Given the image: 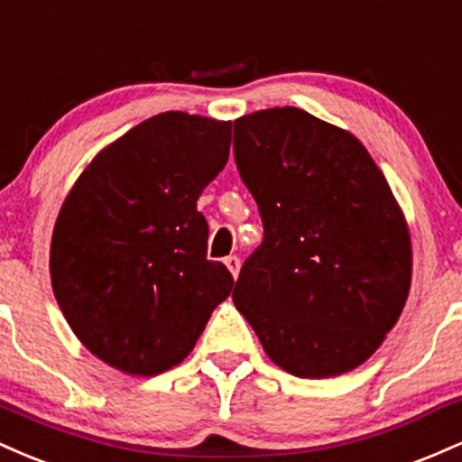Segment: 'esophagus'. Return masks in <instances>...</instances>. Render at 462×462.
<instances>
[{"mask_svg": "<svg viewBox=\"0 0 462 462\" xmlns=\"http://www.w3.org/2000/svg\"><path fill=\"white\" fill-rule=\"evenodd\" d=\"M225 263H226V268H229V271H231L233 277H237V273H240V257L229 255V257L225 259Z\"/></svg>", "mask_w": 462, "mask_h": 462, "instance_id": "1", "label": "esophagus"}]
</instances>
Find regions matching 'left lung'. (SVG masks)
<instances>
[{
  "label": "left lung",
  "instance_id": "left-lung-1",
  "mask_svg": "<svg viewBox=\"0 0 462 462\" xmlns=\"http://www.w3.org/2000/svg\"><path fill=\"white\" fill-rule=\"evenodd\" d=\"M233 152L263 225L233 303L283 371L356 369L411 290V233L384 174L354 134L294 106L236 119Z\"/></svg>",
  "mask_w": 462,
  "mask_h": 462
}]
</instances>
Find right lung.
Here are the masks:
<instances>
[{"label":"right lung","mask_w":462,"mask_h":462,"mask_svg":"<svg viewBox=\"0 0 462 462\" xmlns=\"http://www.w3.org/2000/svg\"><path fill=\"white\" fill-rule=\"evenodd\" d=\"M229 148L231 122L159 113L102 150L67 194L51 288L78 340L106 365L143 377L172 369L231 294L196 209Z\"/></svg>","instance_id":"add662e5"}]
</instances>
